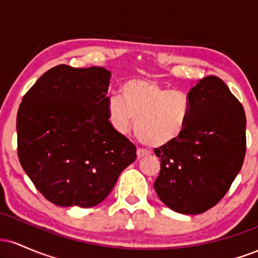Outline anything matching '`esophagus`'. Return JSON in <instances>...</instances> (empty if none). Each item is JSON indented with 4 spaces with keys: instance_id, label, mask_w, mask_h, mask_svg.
<instances>
[{
    "instance_id": "esophagus-1",
    "label": "esophagus",
    "mask_w": 258,
    "mask_h": 258,
    "mask_svg": "<svg viewBox=\"0 0 258 258\" xmlns=\"http://www.w3.org/2000/svg\"><path fill=\"white\" fill-rule=\"evenodd\" d=\"M148 155H149V152H148L147 149H142V148H138V149H137L138 159H142V158H144V156H148Z\"/></svg>"
}]
</instances>
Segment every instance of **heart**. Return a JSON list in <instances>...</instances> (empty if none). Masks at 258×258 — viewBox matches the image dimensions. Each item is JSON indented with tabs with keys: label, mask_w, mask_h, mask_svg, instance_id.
<instances>
[{
	"label": "heart",
	"mask_w": 258,
	"mask_h": 258,
	"mask_svg": "<svg viewBox=\"0 0 258 258\" xmlns=\"http://www.w3.org/2000/svg\"><path fill=\"white\" fill-rule=\"evenodd\" d=\"M111 126L127 133L135 121L137 138L149 147H164L184 132L190 115L186 94L153 80L133 79L121 87V98L112 96L106 104Z\"/></svg>",
	"instance_id": "obj_1"
}]
</instances>
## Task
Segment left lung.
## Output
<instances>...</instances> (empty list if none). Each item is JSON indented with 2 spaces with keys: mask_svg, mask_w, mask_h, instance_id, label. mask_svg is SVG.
<instances>
[{
  "mask_svg": "<svg viewBox=\"0 0 258 258\" xmlns=\"http://www.w3.org/2000/svg\"><path fill=\"white\" fill-rule=\"evenodd\" d=\"M190 115L178 139L156 148L161 170L154 183L173 211L199 215L226 195L246 152V116L241 103L217 76L189 91Z\"/></svg>",
  "mask_w": 258,
  "mask_h": 258,
  "instance_id": "8db88e82",
  "label": "left lung"
}]
</instances>
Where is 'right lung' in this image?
<instances>
[{
  "label": "right lung",
  "mask_w": 258,
  "mask_h": 258,
  "mask_svg": "<svg viewBox=\"0 0 258 258\" xmlns=\"http://www.w3.org/2000/svg\"><path fill=\"white\" fill-rule=\"evenodd\" d=\"M111 74L57 65L26 92L17 115L18 156L37 190L58 206L92 207L137 158L106 114Z\"/></svg>",
  "instance_id": "obj_1"
}]
</instances>
